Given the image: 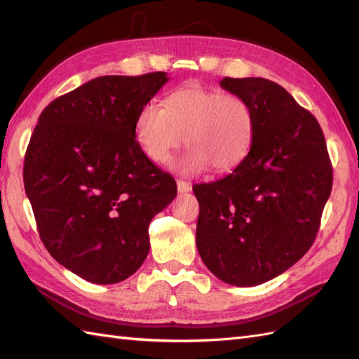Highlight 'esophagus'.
Wrapping results in <instances>:
<instances>
[{"label": "esophagus", "instance_id": "obj_1", "mask_svg": "<svg viewBox=\"0 0 359 359\" xmlns=\"http://www.w3.org/2000/svg\"><path fill=\"white\" fill-rule=\"evenodd\" d=\"M177 189L179 193H188L191 191V184H188L185 180H177Z\"/></svg>", "mask_w": 359, "mask_h": 359}]
</instances>
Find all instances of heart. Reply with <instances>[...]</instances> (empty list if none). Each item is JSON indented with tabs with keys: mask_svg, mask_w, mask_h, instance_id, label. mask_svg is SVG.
Here are the masks:
<instances>
[{
	"mask_svg": "<svg viewBox=\"0 0 359 359\" xmlns=\"http://www.w3.org/2000/svg\"><path fill=\"white\" fill-rule=\"evenodd\" d=\"M135 140L149 160L165 163L185 143L189 149L175 168L199 174L210 166L226 172L239 166L256 133L255 111L247 98L199 85L179 88L157 103L143 104L135 117Z\"/></svg>",
	"mask_w": 359,
	"mask_h": 359,
	"instance_id": "b5f03b06",
	"label": "heart"
}]
</instances>
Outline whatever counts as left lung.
<instances>
[{
  "mask_svg": "<svg viewBox=\"0 0 359 359\" xmlns=\"http://www.w3.org/2000/svg\"><path fill=\"white\" fill-rule=\"evenodd\" d=\"M220 86L247 98L256 133L231 174L193 187L199 201L196 245L216 278L253 287L279 276L310 250L333 171L318 120L278 83L225 77Z\"/></svg>",
  "mask_w": 359,
  "mask_h": 359,
  "instance_id": "8db88e82",
  "label": "left lung"
}]
</instances>
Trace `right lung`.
<instances>
[{"label": "right lung", "instance_id": "right-lung-1", "mask_svg": "<svg viewBox=\"0 0 359 359\" xmlns=\"http://www.w3.org/2000/svg\"><path fill=\"white\" fill-rule=\"evenodd\" d=\"M170 80L103 75L48 104L25 158L38 233L58 264L93 284H117L149 253L148 226L177 185L135 140V117Z\"/></svg>", "mask_w": 359, "mask_h": 359}]
</instances>
